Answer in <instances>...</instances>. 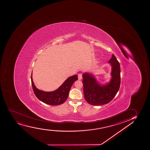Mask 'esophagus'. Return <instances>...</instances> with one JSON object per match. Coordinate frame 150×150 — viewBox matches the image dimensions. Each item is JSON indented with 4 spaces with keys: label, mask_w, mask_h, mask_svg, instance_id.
Returning a JSON list of instances; mask_svg holds the SVG:
<instances>
[{
    "label": "esophagus",
    "mask_w": 150,
    "mask_h": 150,
    "mask_svg": "<svg viewBox=\"0 0 150 150\" xmlns=\"http://www.w3.org/2000/svg\"><path fill=\"white\" fill-rule=\"evenodd\" d=\"M78 79L79 80H81L82 79V74H78Z\"/></svg>",
    "instance_id": "esophagus-1"
}]
</instances>
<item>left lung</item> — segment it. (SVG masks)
Here are the masks:
<instances>
[{
  "label": "left lung",
  "mask_w": 150,
  "mask_h": 150,
  "mask_svg": "<svg viewBox=\"0 0 150 150\" xmlns=\"http://www.w3.org/2000/svg\"><path fill=\"white\" fill-rule=\"evenodd\" d=\"M109 62L112 65V78L110 83L105 86H100L92 75L83 74L82 82L84 98L91 105H103L109 103L119 91L121 83L120 63L113 54Z\"/></svg>",
  "instance_id": "1"
}]
</instances>
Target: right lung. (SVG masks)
<instances>
[{
    "label": "right lung",
    "instance_id": "1",
    "mask_svg": "<svg viewBox=\"0 0 150 150\" xmlns=\"http://www.w3.org/2000/svg\"><path fill=\"white\" fill-rule=\"evenodd\" d=\"M77 75L71 76L68 78L64 83L52 92H45L39 90L35 87L31 76V84L33 91L37 98L44 103L52 105H59L64 103L69 96L71 86L74 81L78 80Z\"/></svg>",
    "mask_w": 150,
    "mask_h": 150
}]
</instances>
